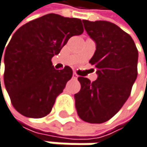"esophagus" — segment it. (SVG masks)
<instances>
[{
	"label": "esophagus",
	"instance_id": "34e87169",
	"mask_svg": "<svg viewBox=\"0 0 147 147\" xmlns=\"http://www.w3.org/2000/svg\"><path fill=\"white\" fill-rule=\"evenodd\" d=\"M78 78V76L77 75V73H75V72L73 73V78H74V79H77Z\"/></svg>",
	"mask_w": 147,
	"mask_h": 147
}]
</instances>
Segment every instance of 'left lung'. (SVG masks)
<instances>
[{"mask_svg":"<svg viewBox=\"0 0 147 147\" xmlns=\"http://www.w3.org/2000/svg\"><path fill=\"white\" fill-rule=\"evenodd\" d=\"M84 30L95 42L90 60L96 68L95 81L79 77L81 89L74 95L78 116L90 123L112 118L128 100L138 76V53L132 38L108 21L83 20Z\"/></svg>","mask_w":147,"mask_h":147,"instance_id":"obj_1","label":"left lung"}]
</instances>
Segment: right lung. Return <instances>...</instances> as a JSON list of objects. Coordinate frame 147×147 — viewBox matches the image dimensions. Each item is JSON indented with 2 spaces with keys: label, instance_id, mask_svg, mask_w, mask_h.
I'll return each instance as SVG.
<instances>
[{
  "label": "right lung",
  "instance_id": "1",
  "mask_svg": "<svg viewBox=\"0 0 147 147\" xmlns=\"http://www.w3.org/2000/svg\"><path fill=\"white\" fill-rule=\"evenodd\" d=\"M83 32L81 19L52 13L24 24L14 33L3 64L4 84L16 111L30 118L50 113L73 73L69 66L55 69L51 59L70 37ZM4 48L0 49V69Z\"/></svg>",
  "mask_w": 147,
  "mask_h": 147
}]
</instances>
